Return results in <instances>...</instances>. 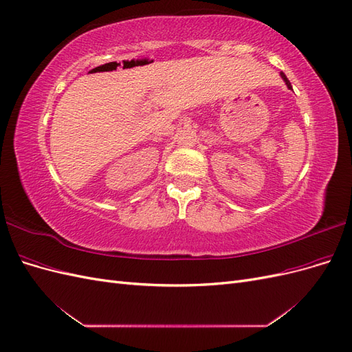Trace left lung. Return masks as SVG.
I'll return each mask as SVG.
<instances>
[{
    "instance_id": "left-lung-1",
    "label": "left lung",
    "mask_w": 352,
    "mask_h": 352,
    "mask_svg": "<svg viewBox=\"0 0 352 352\" xmlns=\"http://www.w3.org/2000/svg\"><path fill=\"white\" fill-rule=\"evenodd\" d=\"M280 76H282V79L285 80V83H286V87H287V88H289V89H292V85H291V82H289V80H287V78L285 76V73H283V72L280 73Z\"/></svg>"
}]
</instances>
